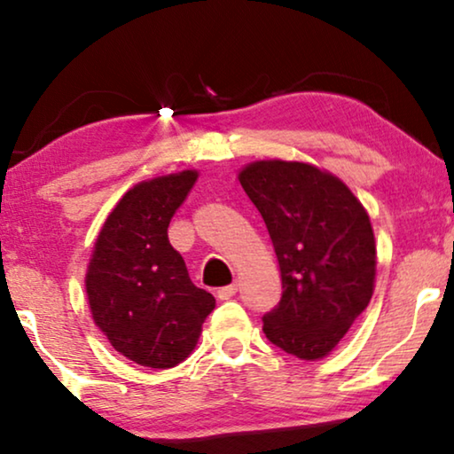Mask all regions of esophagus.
Returning <instances> with one entry per match:
<instances>
[{
    "mask_svg": "<svg viewBox=\"0 0 454 454\" xmlns=\"http://www.w3.org/2000/svg\"><path fill=\"white\" fill-rule=\"evenodd\" d=\"M235 294H238V285H229V287H223L216 291V297H219L221 301H225V300H231Z\"/></svg>",
    "mask_w": 454,
    "mask_h": 454,
    "instance_id": "1",
    "label": "esophagus"
}]
</instances>
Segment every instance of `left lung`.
I'll list each match as a JSON object with an SVG mask.
<instances>
[{"mask_svg": "<svg viewBox=\"0 0 454 454\" xmlns=\"http://www.w3.org/2000/svg\"><path fill=\"white\" fill-rule=\"evenodd\" d=\"M238 179L281 270V301L262 318L266 339L306 362L331 356L374 294L368 210L343 179L301 160H252Z\"/></svg>", "mask_w": 454, "mask_h": 454, "instance_id": "8db88e82", "label": "left lung"}]
</instances>
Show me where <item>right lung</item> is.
<instances>
[{
    "label": "right lung",
    "mask_w": 454,
    "mask_h": 454,
    "mask_svg": "<svg viewBox=\"0 0 454 454\" xmlns=\"http://www.w3.org/2000/svg\"><path fill=\"white\" fill-rule=\"evenodd\" d=\"M196 179V169H184L136 184L92 246L84 277L92 320L117 353L145 368H176L190 357L215 309L167 238Z\"/></svg>",
    "instance_id": "1"
}]
</instances>
